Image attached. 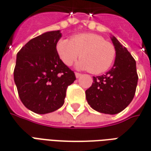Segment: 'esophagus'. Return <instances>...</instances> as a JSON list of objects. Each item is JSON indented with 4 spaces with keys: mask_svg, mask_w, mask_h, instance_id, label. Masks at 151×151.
Returning a JSON list of instances; mask_svg holds the SVG:
<instances>
[{
    "mask_svg": "<svg viewBox=\"0 0 151 151\" xmlns=\"http://www.w3.org/2000/svg\"><path fill=\"white\" fill-rule=\"evenodd\" d=\"M75 76H76V78H79L81 77V73H77V72H76V73H75Z\"/></svg>",
    "mask_w": 151,
    "mask_h": 151,
    "instance_id": "obj_1",
    "label": "esophagus"
}]
</instances>
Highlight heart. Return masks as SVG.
<instances>
[{
  "mask_svg": "<svg viewBox=\"0 0 151 151\" xmlns=\"http://www.w3.org/2000/svg\"><path fill=\"white\" fill-rule=\"evenodd\" d=\"M55 49L59 59L66 66L81 59L76 66L79 70H88L93 74H99L110 69L114 61V46L103 37L91 33L73 35L70 39L62 38L56 44Z\"/></svg>",
  "mask_w": 151,
  "mask_h": 151,
  "instance_id": "obj_1",
  "label": "heart"
}]
</instances>
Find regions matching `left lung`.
Returning <instances> with one entry per match:
<instances>
[{
    "instance_id": "left-lung-1",
    "label": "left lung",
    "mask_w": 151,
    "mask_h": 151,
    "mask_svg": "<svg viewBox=\"0 0 151 151\" xmlns=\"http://www.w3.org/2000/svg\"><path fill=\"white\" fill-rule=\"evenodd\" d=\"M116 50L114 66L105 74L93 77L92 86L85 91L90 106L98 112L116 114L129 105L138 82L136 60L125 47L111 37Z\"/></svg>"
}]
</instances>
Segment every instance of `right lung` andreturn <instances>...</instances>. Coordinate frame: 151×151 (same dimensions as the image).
<instances>
[{"label": "right lung", "instance_id": "obj_1", "mask_svg": "<svg viewBox=\"0 0 151 151\" xmlns=\"http://www.w3.org/2000/svg\"><path fill=\"white\" fill-rule=\"evenodd\" d=\"M60 30L46 32L28 41L16 57L14 81L23 105L33 112L45 114L63 105L66 88L75 74L63 63L55 46Z\"/></svg>", "mask_w": 151, "mask_h": 151}]
</instances>
